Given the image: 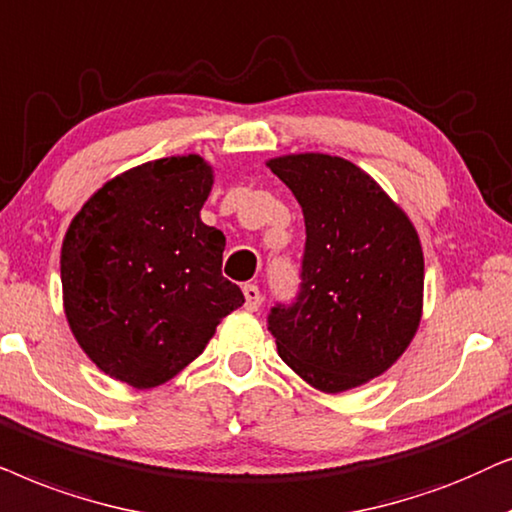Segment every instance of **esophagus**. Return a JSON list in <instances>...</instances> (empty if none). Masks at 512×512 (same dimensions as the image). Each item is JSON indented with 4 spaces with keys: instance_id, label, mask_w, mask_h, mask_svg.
Instances as JSON below:
<instances>
[{
    "instance_id": "34e87169",
    "label": "esophagus",
    "mask_w": 512,
    "mask_h": 512,
    "mask_svg": "<svg viewBox=\"0 0 512 512\" xmlns=\"http://www.w3.org/2000/svg\"><path fill=\"white\" fill-rule=\"evenodd\" d=\"M243 297H245V309L248 311H257L262 306V292L257 285H243Z\"/></svg>"
}]
</instances>
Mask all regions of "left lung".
<instances>
[{
  "label": "left lung",
  "mask_w": 512,
  "mask_h": 512,
  "mask_svg": "<svg viewBox=\"0 0 512 512\" xmlns=\"http://www.w3.org/2000/svg\"><path fill=\"white\" fill-rule=\"evenodd\" d=\"M306 222L302 295L276 306L278 356L323 393L391 370L424 316V250L410 215L356 163L323 152L267 161Z\"/></svg>",
  "instance_id": "1"
}]
</instances>
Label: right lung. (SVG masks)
Segmentation results:
<instances>
[{
	"label": "right lung",
	"instance_id": "1",
	"mask_svg": "<svg viewBox=\"0 0 512 512\" xmlns=\"http://www.w3.org/2000/svg\"><path fill=\"white\" fill-rule=\"evenodd\" d=\"M213 182L199 154L140 163L107 180L65 231L67 325L100 372L138 391L185 370L245 302L222 276L227 238L201 220Z\"/></svg>",
	"mask_w": 512,
	"mask_h": 512
}]
</instances>
